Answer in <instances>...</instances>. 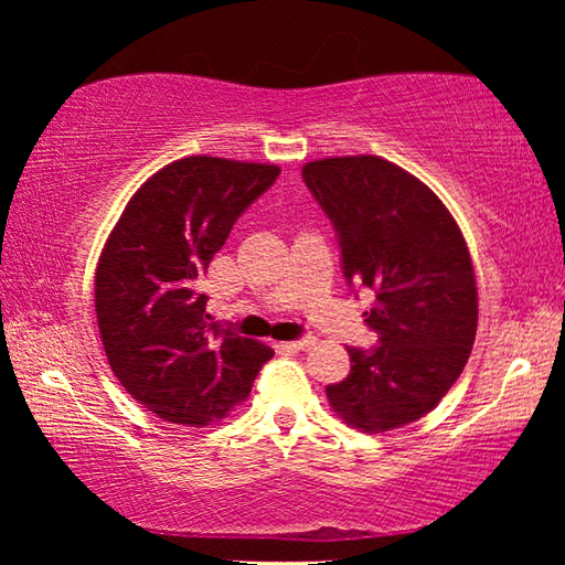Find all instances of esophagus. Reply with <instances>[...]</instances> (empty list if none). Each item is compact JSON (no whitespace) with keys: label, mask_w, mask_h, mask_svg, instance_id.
Wrapping results in <instances>:
<instances>
[{"label":"esophagus","mask_w":565,"mask_h":565,"mask_svg":"<svg viewBox=\"0 0 565 565\" xmlns=\"http://www.w3.org/2000/svg\"><path fill=\"white\" fill-rule=\"evenodd\" d=\"M313 341H317V339H313L311 333H306V337H299V339H294V341H286V347H289V349H309Z\"/></svg>","instance_id":"obj_1"}]
</instances>
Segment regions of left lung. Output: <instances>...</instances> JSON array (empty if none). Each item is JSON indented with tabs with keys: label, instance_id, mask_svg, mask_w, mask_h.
I'll list each match as a JSON object with an SVG mask.
<instances>
[{
	"label": "left lung",
	"instance_id": "1",
	"mask_svg": "<svg viewBox=\"0 0 565 565\" xmlns=\"http://www.w3.org/2000/svg\"><path fill=\"white\" fill-rule=\"evenodd\" d=\"M329 216L349 289L376 294L379 343L347 347L351 374L327 386L337 414L366 434L411 424L456 384L471 353L478 294L461 228L431 189L381 157H333L301 169Z\"/></svg>",
	"mask_w": 565,
	"mask_h": 565
}]
</instances>
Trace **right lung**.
Masks as SVG:
<instances>
[{
    "instance_id": "1",
    "label": "right lung",
    "mask_w": 565,
    "mask_h": 565,
    "mask_svg": "<svg viewBox=\"0 0 565 565\" xmlns=\"http://www.w3.org/2000/svg\"><path fill=\"white\" fill-rule=\"evenodd\" d=\"M279 167L189 157L145 181L107 238L94 306L124 391L171 424L206 426L252 391L269 347L209 323L199 279Z\"/></svg>"
}]
</instances>
